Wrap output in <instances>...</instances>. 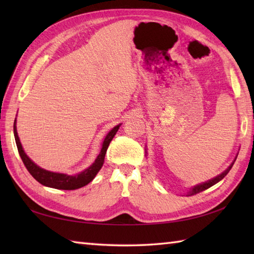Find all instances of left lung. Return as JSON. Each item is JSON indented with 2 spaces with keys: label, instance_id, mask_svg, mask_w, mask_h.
<instances>
[{
  "label": "left lung",
  "instance_id": "left-lung-1",
  "mask_svg": "<svg viewBox=\"0 0 254 254\" xmlns=\"http://www.w3.org/2000/svg\"><path fill=\"white\" fill-rule=\"evenodd\" d=\"M235 160H236V159H235ZM235 160L233 161V164H231V165L228 167V168L226 169L224 172H222V174H220L219 176L213 178L212 180H208V181H206V182L201 183V185L195 186V187H193L192 189H190V191L188 192V195H194V194H197V193H199V192L205 191V190H206V189H208V188H210V187H213L214 185H216L217 182H219L220 180L224 179L225 176L228 174L229 170L231 169V167H233V165H234V163H235Z\"/></svg>",
  "mask_w": 254,
  "mask_h": 254
}]
</instances>
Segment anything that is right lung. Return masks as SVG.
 <instances>
[{
  "mask_svg": "<svg viewBox=\"0 0 254 254\" xmlns=\"http://www.w3.org/2000/svg\"><path fill=\"white\" fill-rule=\"evenodd\" d=\"M120 126L121 124H118V126H116L109 133L107 134L104 142H102L100 153L98 156H97V158L95 159L93 165L89 166L87 169H85L84 171L79 172V174L75 176H68L65 174H59V172L48 171L46 169L40 168L39 166H37L34 161H32L28 156L26 155L25 150L23 149V146H21L18 134H17V130H16V119L14 122V136H15L16 145H17V149H18L21 160H23V163L27 168V170L29 171V174L34 177L38 182L41 183L42 186L53 188V189H59V190H76V189H79L82 187H85L86 185H88L90 181H93L96 175L98 174V171L101 169L102 165H104L108 146H109L110 142L112 141L113 136L116 135V133L118 132Z\"/></svg>",
  "mask_w": 254,
  "mask_h": 254,
  "instance_id": "right-lung-1",
  "label": "right lung"
}]
</instances>
